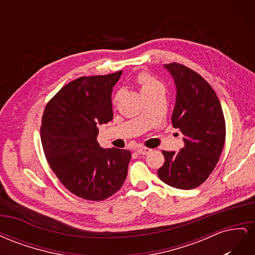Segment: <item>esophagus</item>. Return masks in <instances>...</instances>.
<instances>
[{
	"label": "esophagus",
	"mask_w": 255,
	"mask_h": 255,
	"mask_svg": "<svg viewBox=\"0 0 255 255\" xmlns=\"http://www.w3.org/2000/svg\"><path fill=\"white\" fill-rule=\"evenodd\" d=\"M152 150L149 148H145V146H139V148L136 149V152L138 154H140V155H145V154L150 153Z\"/></svg>",
	"instance_id": "34e87169"
}]
</instances>
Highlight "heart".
I'll return each instance as SVG.
<instances>
[{"label":"heart","mask_w":255,"mask_h":255,"mask_svg":"<svg viewBox=\"0 0 255 255\" xmlns=\"http://www.w3.org/2000/svg\"><path fill=\"white\" fill-rule=\"evenodd\" d=\"M136 82L140 86L142 95L148 94V92H151L156 88H163L161 84L156 79H154L151 74L146 72L138 73L136 76Z\"/></svg>","instance_id":"1"}]
</instances>
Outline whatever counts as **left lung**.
I'll return each instance as SVG.
<instances>
[{"label":"left lung","instance_id":"8db88e82","mask_svg":"<svg viewBox=\"0 0 255 255\" xmlns=\"http://www.w3.org/2000/svg\"><path fill=\"white\" fill-rule=\"evenodd\" d=\"M176 87L172 125L184 135L180 152L163 151L159 179L179 189L200 186L217 165L226 140V121L216 92L201 75L186 66L164 65Z\"/></svg>","mask_w":255,"mask_h":255}]
</instances>
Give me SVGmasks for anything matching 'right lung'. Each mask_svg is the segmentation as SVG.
I'll use <instances>...</instances> for the list:
<instances>
[{
	"label": "right lung",
	"mask_w": 255,
	"mask_h": 255,
	"mask_svg": "<svg viewBox=\"0 0 255 255\" xmlns=\"http://www.w3.org/2000/svg\"><path fill=\"white\" fill-rule=\"evenodd\" d=\"M122 71L82 76L47 104L40 128L44 155L61 184L75 196L102 201L126 181L130 152L100 148L98 126L113 120L112 91Z\"/></svg>",
	"instance_id": "add662e5"
}]
</instances>
